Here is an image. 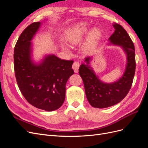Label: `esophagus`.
Returning <instances> with one entry per match:
<instances>
[{"instance_id": "obj_1", "label": "esophagus", "mask_w": 148, "mask_h": 148, "mask_svg": "<svg viewBox=\"0 0 148 148\" xmlns=\"http://www.w3.org/2000/svg\"><path fill=\"white\" fill-rule=\"evenodd\" d=\"M79 67V62H74V63L73 64V65H72V68L74 70L75 73H78Z\"/></svg>"}]
</instances>
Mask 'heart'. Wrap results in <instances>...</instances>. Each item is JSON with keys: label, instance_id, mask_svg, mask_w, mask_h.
<instances>
[{"label": "heart", "instance_id": "obj_1", "mask_svg": "<svg viewBox=\"0 0 148 148\" xmlns=\"http://www.w3.org/2000/svg\"><path fill=\"white\" fill-rule=\"evenodd\" d=\"M88 29L86 26H80L76 28L68 38L69 42L73 45H77L82 42L84 37L88 33ZM101 36V32L96 28L93 29L89 33L86 41L83 46V51L84 53H91L95 49ZM63 48L66 51H69V48L64 46Z\"/></svg>", "mask_w": 148, "mask_h": 148}]
</instances>
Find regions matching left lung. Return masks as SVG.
Masks as SVG:
<instances>
[{
  "label": "left lung",
  "instance_id": "8db88e82",
  "mask_svg": "<svg viewBox=\"0 0 148 148\" xmlns=\"http://www.w3.org/2000/svg\"><path fill=\"white\" fill-rule=\"evenodd\" d=\"M112 26L115 31L108 39L109 44L122 47L127 57L126 67L122 77L110 83L102 82L91 65L92 57L85 58L84 63L79 68V74L83 81L87 99L91 106L96 108H106L122 101L131 88L135 73L133 42L122 26L116 23Z\"/></svg>",
  "mask_w": 148,
  "mask_h": 148
}]
</instances>
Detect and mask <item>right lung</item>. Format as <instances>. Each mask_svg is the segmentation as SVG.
Masks as SVG:
<instances>
[{
	"label": "right lung",
	"instance_id": "obj_1",
	"mask_svg": "<svg viewBox=\"0 0 148 148\" xmlns=\"http://www.w3.org/2000/svg\"><path fill=\"white\" fill-rule=\"evenodd\" d=\"M41 24L34 22L20 34L14 48V69L18 86L26 100L38 109L53 111L65 101L66 83L74 73L73 61L49 54L38 63L34 62L31 40Z\"/></svg>",
	"mask_w": 148,
	"mask_h": 148
}]
</instances>
